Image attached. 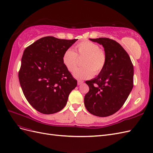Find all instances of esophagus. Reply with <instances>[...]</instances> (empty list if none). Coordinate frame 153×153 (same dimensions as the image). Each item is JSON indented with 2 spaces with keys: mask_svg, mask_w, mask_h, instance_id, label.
I'll list each match as a JSON object with an SVG mask.
<instances>
[{
  "mask_svg": "<svg viewBox=\"0 0 153 153\" xmlns=\"http://www.w3.org/2000/svg\"><path fill=\"white\" fill-rule=\"evenodd\" d=\"M82 83H83V81H77V85H81Z\"/></svg>",
  "mask_w": 153,
  "mask_h": 153,
  "instance_id": "1",
  "label": "esophagus"
}]
</instances>
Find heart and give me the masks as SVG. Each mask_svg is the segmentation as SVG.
Wrapping results in <instances>:
<instances>
[{"instance_id":"b5f03b06","label":"heart","mask_w":153,"mask_h":153,"mask_svg":"<svg viewBox=\"0 0 153 153\" xmlns=\"http://www.w3.org/2000/svg\"><path fill=\"white\" fill-rule=\"evenodd\" d=\"M83 57L82 61L83 67L75 69L78 58ZM62 62L69 71H73V76L77 79H89L94 74H99L105 67L106 56L99 46L90 41H84L75 47V52L68 49L65 51L62 56Z\"/></svg>"}]
</instances>
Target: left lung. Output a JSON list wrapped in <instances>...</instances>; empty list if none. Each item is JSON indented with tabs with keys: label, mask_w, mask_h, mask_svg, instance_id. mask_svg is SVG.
Wrapping results in <instances>:
<instances>
[{
	"label": "left lung",
	"mask_w": 153,
	"mask_h": 153,
	"mask_svg": "<svg viewBox=\"0 0 153 153\" xmlns=\"http://www.w3.org/2000/svg\"><path fill=\"white\" fill-rule=\"evenodd\" d=\"M104 47L106 63L99 75L85 82L89 91L85 96V106L91 114L108 117L119 111L133 87L134 70L124 48L107 38L89 39Z\"/></svg>",
	"instance_id": "left-lung-1"
}]
</instances>
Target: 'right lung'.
I'll use <instances>...</instances> for the list:
<instances>
[{"mask_svg":"<svg viewBox=\"0 0 153 153\" xmlns=\"http://www.w3.org/2000/svg\"><path fill=\"white\" fill-rule=\"evenodd\" d=\"M77 39L45 36L25 49L19 78L29 103L43 114H53L67 104L77 81L64 66L62 56Z\"/></svg>","mask_w":153,"mask_h":153,"instance_id":"1","label":"right lung"}]
</instances>
